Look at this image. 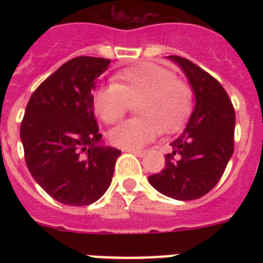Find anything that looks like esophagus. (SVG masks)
Instances as JSON below:
<instances>
[{"label": "esophagus", "mask_w": 263, "mask_h": 263, "mask_svg": "<svg viewBox=\"0 0 263 263\" xmlns=\"http://www.w3.org/2000/svg\"><path fill=\"white\" fill-rule=\"evenodd\" d=\"M123 152H127V153H132V154H135L138 157H143L146 154L144 150H138V148H123Z\"/></svg>", "instance_id": "esophagus-1"}]
</instances>
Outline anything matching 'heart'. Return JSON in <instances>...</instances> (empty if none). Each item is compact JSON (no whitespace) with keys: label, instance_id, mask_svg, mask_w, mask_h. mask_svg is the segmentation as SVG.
<instances>
[{"label":"heart","instance_id":"b5f03b06","mask_svg":"<svg viewBox=\"0 0 263 263\" xmlns=\"http://www.w3.org/2000/svg\"><path fill=\"white\" fill-rule=\"evenodd\" d=\"M131 102L139 117L127 120L109 134L120 148H140L161 132L179 131L191 115V87L176 79L166 68L152 63L138 64L116 73L115 83L103 84L92 94L95 113L107 124L119 121Z\"/></svg>","mask_w":263,"mask_h":263}]
</instances>
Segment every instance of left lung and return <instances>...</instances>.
I'll list each match as a JSON object with an SVG mask.
<instances>
[{"label": "left lung", "instance_id": "obj_1", "mask_svg": "<svg viewBox=\"0 0 263 263\" xmlns=\"http://www.w3.org/2000/svg\"><path fill=\"white\" fill-rule=\"evenodd\" d=\"M168 60L185 75L195 105L183 134L171 143L165 169L150 176L148 183L173 199H198L214 188L232 157L235 110L212 75L179 55H168Z\"/></svg>", "mask_w": 263, "mask_h": 263}]
</instances>
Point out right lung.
I'll use <instances>...</instances> for the list:
<instances>
[{
    "instance_id": "1",
    "label": "right lung",
    "mask_w": 263,
    "mask_h": 263,
    "mask_svg": "<svg viewBox=\"0 0 263 263\" xmlns=\"http://www.w3.org/2000/svg\"><path fill=\"white\" fill-rule=\"evenodd\" d=\"M110 60L76 57L31 95L20 127L27 168L60 203L86 206L106 192L121 152L103 143L92 92Z\"/></svg>"
}]
</instances>
